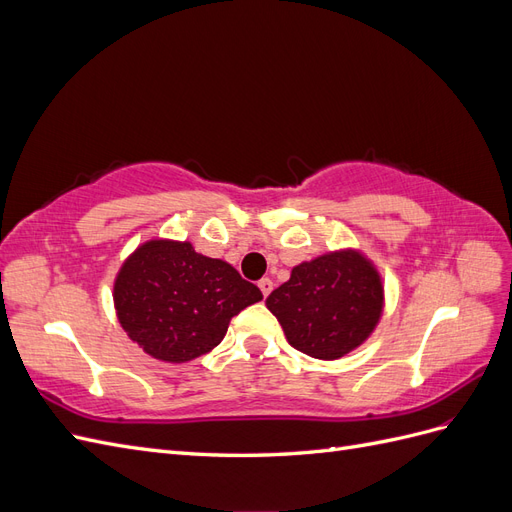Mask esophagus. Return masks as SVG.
<instances>
[{"instance_id": "1", "label": "esophagus", "mask_w": 512, "mask_h": 512, "mask_svg": "<svg viewBox=\"0 0 512 512\" xmlns=\"http://www.w3.org/2000/svg\"><path fill=\"white\" fill-rule=\"evenodd\" d=\"M258 288L262 292V297H269V292L273 290V282L269 280V277H262V280L258 282Z\"/></svg>"}]
</instances>
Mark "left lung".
Wrapping results in <instances>:
<instances>
[{"mask_svg": "<svg viewBox=\"0 0 512 512\" xmlns=\"http://www.w3.org/2000/svg\"><path fill=\"white\" fill-rule=\"evenodd\" d=\"M292 348L337 361L363 346L384 314V282L376 262L342 247L292 267L290 280L267 297Z\"/></svg>", "mask_w": 512, "mask_h": 512, "instance_id": "obj_1", "label": "left lung"}]
</instances>
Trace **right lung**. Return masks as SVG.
<instances>
[{"label":"right lung","instance_id":"add662e5","mask_svg":"<svg viewBox=\"0 0 512 512\" xmlns=\"http://www.w3.org/2000/svg\"><path fill=\"white\" fill-rule=\"evenodd\" d=\"M260 299L262 292L226 260L164 237L138 245L113 284L121 329L164 363H188L211 352L232 316Z\"/></svg>","mask_w":512,"mask_h":512}]
</instances>
